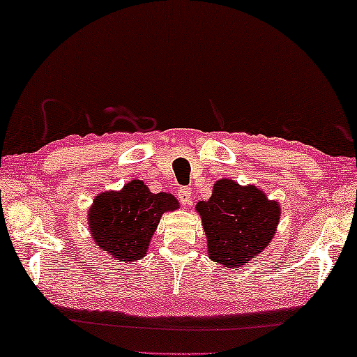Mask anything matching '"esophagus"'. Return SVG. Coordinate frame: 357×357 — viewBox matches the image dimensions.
<instances>
[{"label":"esophagus","instance_id":"1","mask_svg":"<svg viewBox=\"0 0 357 357\" xmlns=\"http://www.w3.org/2000/svg\"><path fill=\"white\" fill-rule=\"evenodd\" d=\"M178 199L183 206H190L193 202V193H191L190 188H180L178 190Z\"/></svg>","mask_w":357,"mask_h":357}]
</instances>
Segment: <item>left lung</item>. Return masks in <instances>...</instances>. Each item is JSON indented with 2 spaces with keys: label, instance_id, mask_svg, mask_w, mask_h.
<instances>
[{
  "label": "left lung",
  "instance_id": "1",
  "mask_svg": "<svg viewBox=\"0 0 357 357\" xmlns=\"http://www.w3.org/2000/svg\"><path fill=\"white\" fill-rule=\"evenodd\" d=\"M207 239V255L234 271L261 254L281 220V204L255 185L231 178L213 183L212 196L196 204Z\"/></svg>",
  "mask_w": 357,
  "mask_h": 357
}]
</instances>
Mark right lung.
<instances>
[{
  "label": "right lung",
  "instance_id": "obj_1",
  "mask_svg": "<svg viewBox=\"0 0 357 357\" xmlns=\"http://www.w3.org/2000/svg\"><path fill=\"white\" fill-rule=\"evenodd\" d=\"M171 193H151L142 180L118 191H102L87 211V225L98 249L112 259L132 263L146 255L162 213L178 209Z\"/></svg>",
  "mask_w": 357,
  "mask_h": 357
}]
</instances>
